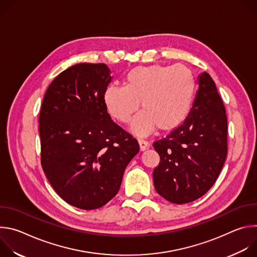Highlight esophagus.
I'll list each match as a JSON object with an SVG mask.
<instances>
[{
    "label": "esophagus",
    "mask_w": 257,
    "mask_h": 257,
    "mask_svg": "<svg viewBox=\"0 0 257 257\" xmlns=\"http://www.w3.org/2000/svg\"><path fill=\"white\" fill-rule=\"evenodd\" d=\"M138 143H139V148H140L141 152L148 150L149 146H150L149 142L146 141V140H144V139H138Z\"/></svg>",
    "instance_id": "obj_1"
}]
</instances>
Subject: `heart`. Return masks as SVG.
Instances as JSON below:
<instances>
[{
  "mask_svg": "<svg viewBox=\"0 0 257 257\" xmlns=\"http://www.w3.org/2000/svg\"><path fill=\"white\" fill-rule=\"evenodd\" d=\"M195 81L192 71L183 64L150 65L130 70L124 85H109L103 92V102L113 118L127 123L140 105L131 130L146 135L157 126L172 130L184 122L192 107Z\"/></svg>",
  "mask_w": 257,
  "mask_h": 257,
  "instance_id": "1",
  "label": "heart"
}]
</instances>
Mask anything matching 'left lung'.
Masks as SVG:
<instances>
[{"label": "left lung", "instance_id": "8db88e82", "mask_svg": "<svg viewBox=\"0 0 257 257\" xmlns=\"http://www.w3.org/2000/svg\"><path fill=\"white\" fill-rule=\"evenodd\" d=\"M227 128L224 102L210 75L203 72L187 119L154 143L161 158L154 170L157 192L176 204L204 195L225 164Z\"/></svg>", "mask_w": 257, "mask_h": 257}]
</instances>
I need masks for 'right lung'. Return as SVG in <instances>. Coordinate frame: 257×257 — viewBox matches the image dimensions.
<instances>
[{
	"label": "right lung",
	"mask_w": 257,
	"mask_h": 257,
	"mask_svg": "<svg viewBox=\"0 0 257 257\" xmlns=\"http://www.w3.org/2000/svg\"><path fill=\"white\" fill-rule=\"evenodd\" d=\"M109 72L105 64L72 66L53 80L42 103L43 170L58 195L81 209L111 200L139 152L137 140L111 119L104 105Z\"/></svg>",
	"instance_id": "add662e5"
}]
</instances>
